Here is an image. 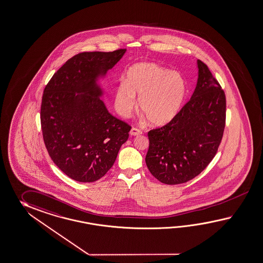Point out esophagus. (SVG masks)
Segmentation results:
<instances>
[{"mask_svg":"<svg viewBox=\"0 0 263 263\" xmlns=\"http://www.w3.org/2000/svg\"><path fill=\"white\" fill-rule=\"evenodd\" d=\"M142 133V131H141V129L136 128V127H133V128L130 130V135L131 136H138V135H141Z\"/></svg>","mask_w":263,"mask_h":263,"instance_id":"obj_1","label":"esophagus"}]
</instances>
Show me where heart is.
<instances>
[{
    "mask_svg": "<svg viewBox=\"0 0 263 263\" xmlns=\"http://www.w3.org/2000/svg\"><path fill=\"white\" fill-rule=\"evenodd\" d=\"M187 85L181 74L151 63L130 66L124 83L116 91V106L128 115L139 98V109L156 126L165 125L179 114L185 99Z\"/></svg>",
    "mask_w": 263,
    "mask_h": 263,
    "instance_id": "obj_1",
    "label": "heart"
}]
</instances>
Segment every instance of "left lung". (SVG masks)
I'll return each instance as SVG.
<instances>
[{"label": "left lung", "instance_id": "1", "mask_svg": "<svg viewBox=\"0 0 263 263\" xmlns=\"http://www.w3.org/2000/svg\"><path fill=\"white\" fill-rule=\"evenodd\" d=\"M199 78L191 99L173 121L148 132L145 162L160 182L184 183L201 173L218 152L226 120L224 91L198 60Z\"/></svg>", "mask_w": 263, "mask_h": 263}]
</instances>
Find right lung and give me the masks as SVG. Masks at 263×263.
Here are the masks:
<instances>
[{
  "label": "right lung",
  "mask_w": 263,
  "mask_h": 263,
  "mask_svg": "<svg viewBox=\"0 0 263 263\" xmlns=\"http://www.w3.org/2000/svg\"><path fill=\"white\" fill-rule=\"evenodd\" d=\"M125 51L79 53L52 76L44 90L41 126L45 147L53 162L76 181L103 178L128 139L131 126L109 113L97 84L98 78Z\"/></svg>",
  "instance_id": "right-lung-1"
}]
</instances>
